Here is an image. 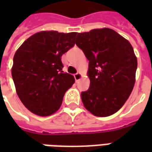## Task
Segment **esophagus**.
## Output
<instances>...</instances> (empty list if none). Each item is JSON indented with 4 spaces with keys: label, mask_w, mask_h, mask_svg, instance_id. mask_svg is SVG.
<instances>
[{
    "label": "esophagus",
    "mask_w": 152,
    "mask_h": 152,
    "mask_svg": "<svg viewBox=\"0 0 152 152\" xmlns=\"http://www.w3.org/2000/svg\"><path fill=\"white\" fill-rule=\"evenodd\" d=\"M74 77H75V80H76V81L77 82V81H79L82 78V75L80 74V73H76V74H75L74 75Z\"/></svg>",
    "instance_id": "obj_1"
}]
</instances>
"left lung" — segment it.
<instances>
[{
  "label": "left lung",
  "instance_id": "obj_1",
  "mask_svg": "<svg viewBox=\"0 0 152 152\" xmlns=\"http://www.w3.org/2000/svg\"><path fill=\"white\" fill-rule=\"evenodd\" d=\"M76 44L89 60L90 86L81 93L85 107L94 115L118 112L134 89L137 57L129 41L111 28L77 33Z\"/></svg>",
  "mask_w": 152,
  "mask_h": 152
}]
</instances>
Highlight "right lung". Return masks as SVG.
Wrapping results in <instances>:
<instances>
[{
  "label": "right lung",
  "mask_w": 152,
  "mask_h": 152,
  "mask_svg": "<svg viewBox=\"0 0 152 152\" xmlns=\"http://www.w3.org/2000/svg\"><path fill=\"white\" fill-rule=\"evenodd\" d=\"M76 34L40 31L15 52L11 74L16 93L33 114L48 116L56 112L75 83L72 75L63 72L61 57L74 46Z\"/></svg>",
  "instance_id": "obj_1"
}]
</instances>
